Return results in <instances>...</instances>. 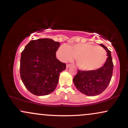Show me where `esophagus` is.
<instances>
[{
    "instance_id": "esophagus-1",
    "label": "esophagus",
    "mask_w": 128,
    "mask_h": 128,
    "mask_svg": "<svg viewBox=\"0 0 128 128\" xmlns=\"http://www.w3.org/2000/svg\"><path fill=\"white\" fill-rule=\"evenodd\" d=\"M71 67V65L70 64H67V65H66V67H67V68H69L70 67Z\"/></svg>"
}]
</instances>
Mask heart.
I'll list each match as a JSON object with an SVG mask.
<instances>
[{"instance_id": "obj_1", "label": "heart", "mask_w": 128, "mask_h": 128, "mask_svg": "<svg viewBox=\"0 0 128 128\" xmlns=\"http://www.w3.org/2000/svg\"><path fill=\"white\" fill-rule=\"evenodd\" d=\"M57 58L62 62L76 58L79 68L84 71L98 69L107 60V52L100 46L92 44H78L71 46L62 45L56 51Z\"/></svg>"}]
</instances>
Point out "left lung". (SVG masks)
Segmentation results:
<instances>
[{
    "mask_svg": "<svg viewBox=\"0 0 128 128\" xmlns=\"http://www.w3.org/2000/svg\"><path fill=\"white\" fill-rule=\"evenodd\" d=\"M100 45L107 52V60L104 65L96 70H78L72 80L77 89L87 96H97L104 92L112 77L114 64L111 52L102 44H100Z\"/></svg>",
    "mask_w": 128,
    "mask_h": 128,
    "instance_id": "8db88e82",
    "label": "left lung"
}]
</instances>
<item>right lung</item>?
I'll list each match as a JSON object with an SVG mask.
<instances>
[{
	"mask_svg": "<svg viewBox=\"0 0 128 128\" xmlns=\"http://www.w3.org/2000/svg\"><path fill=\"white\" fill-rule=\"evenodd\" d=\"M60 44L49 38L32 40L21 54L20 76L26 88L36 96L54 91L66 64L56 57Z\"/></svg>",
	"mask_w": 128,
	"mask_h": 128,
	"instance_id": "obj_1",
	"label": "right lung"
}]
</instances>
